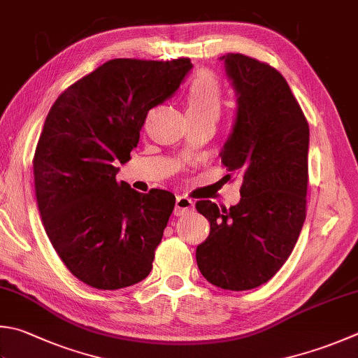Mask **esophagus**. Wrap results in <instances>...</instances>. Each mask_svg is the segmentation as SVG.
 Instances as JSON below:
<instances>
[{
	"label": "esophagus",
	"mask_w": 358,
	"mask_h": 358,
	"mask_svg": "<svg viewBox=\"0 0 358 358\" xmlns=\"http://www.w3.org/2000/svg\"><path fill=\"white\" fill-rule=\"evenodd\" d=\"M194 208V201L190 199L185 194H180V196L176 198V208H174V215H187L188 212H192Z\"/></svg>",
	"instance_id": "1"
}]
</instances>
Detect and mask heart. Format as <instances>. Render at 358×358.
I'll use <instances>...</instances> for the list:
<instances>
[{
    "label": "heart",
    "instance_id": "heart-1",
    "mask_svg": "<svg viewBox=\"0 0 358 358\" xmlns=\"http://www.w3.org/2000/svg\"><path fill=\"white\" fill-rule=\"evenodd\" d=\"M188 117H208L217 120L224 106V89L210 71H201L192 80L187 92Z\"/></svg>",
    "mask_w": 358,
    "mask_h": 358
}]
</instances>
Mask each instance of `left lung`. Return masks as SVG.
I'll return each mask as SVG.
<instances>
[{"mask_svg":"<svg viewBox=\"0 0 358 358\" xmlns=\"http://www.w3.org/2000/svg\"><path fill=\"white\" fill-rule=\"evenodd\" d=\"M221 59L238 103L221 162L241 176V199L231 208L196 202L210 222L196 262L212 285L243 292L271 279L299 238L307 215L308 123L271 65L240 52Z\"/></svg>","mask_w":358,"mask_h":358,"instance_id":"8db88e82","label":"left lung"}]
</instances>
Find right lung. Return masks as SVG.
<instances>
[{
  "mask_svg": "<svg viewBox=\"0 0 358 358\" xmlns=\"http://www.w3.org/2000/svg\"><path fill=\"white\" fill-rule=\"evenodd\" d=\"M192 62L112 59L60 93L32 159L40 217L54 251L80 282L120 289L152 269L176 198L117 180L148 112L179 89Z\"/></svg>",
  "mask_w": 358,
  "mask_h": 358,
  "instance_id": "1",
  "label": "right lung"
}]
</instances>
